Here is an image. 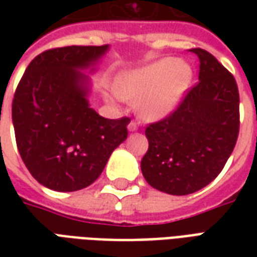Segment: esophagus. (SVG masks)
Masks as SVG:
<instances>
[{
	"label": "esophagus",
	"mask_w": 257,
	"mask_h": 257,
	"mask_svg": "<svg viewBox=\"0 0 257 257\" xmlns=\"http://www.w3.org/2000/svg\"><path fill=\"white\" fill-rule=\"evenodd\" d=\"M128 129L131 131V132H135V131H138V129H139V122H138V121H135V119H132V121L129 122Z\"/></svg>",
	"instance_id": "1"
}]
</instances>
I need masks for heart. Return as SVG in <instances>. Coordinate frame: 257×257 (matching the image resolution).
Segmentation results:
<instances>
[{"label": "heart", "mask_w": 257, "mask_h": 257, "mask_svg": "<svg viewBox=\"0 0 257 257\" xmlns=\"http://www.w3.org/2000/svg\"><path fill=\"white\" fill-rule=\"evenodd\" d=\"M193 70L176 58H165L122 74L117 81L118 95L138 100V111L145 119L165 117L186 93Z\"/></svg>", "instance_id": "b5f03b06"}]
</instances>
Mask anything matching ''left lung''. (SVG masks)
<instances>
[{
	"mask_svg": "<svg viewBox=\"0 0 257 257\" xmlns=\"http://www.w3.org/2000/svg\"><path fill=\"white\" fill-rule=\"evenodd\" d=\"M199 81L178 107L149 123V150L142 173L151 187L172 194L195 193L221 172L239 134V93L235 78L208 51L193 48Z\"/></svg>",
	"mask_w": 257,
	"mask_h": 257,
	"instance_id": "8db88e82",
	"label": "left lung"
}]
</instances>
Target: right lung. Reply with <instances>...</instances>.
<instances>
[{"label":"right lung","mask_w":257,"mask_h":257,"mask_svg":"<svg viewBox=\"0 0 257 257\" xmlns=\"http://www.w3.org/2000/svg\"><path fill=\"white\" fill-rule=\"evenodd\" d=\"M106 51L107 45L48 49L31 60L15 90L18 150L31 176L48 189L88 187L128 136L131 118L108 119L90 108L78 71Z\"/></svg>","instance_id":"add662e5"}]
</instances>
